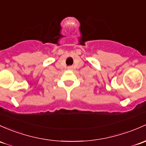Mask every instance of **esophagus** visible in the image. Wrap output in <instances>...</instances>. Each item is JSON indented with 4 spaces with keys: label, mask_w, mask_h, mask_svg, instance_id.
<instances>
[{
    "label": "esophagus",
    "mask_w": 146,
    "mask_h": 146,
    "mask_svg": "<svg viewBox=\"0 0 146 146\" xmlns=\"http://www.w3.org/2000/svg\"><path fill=\"white\" fill-rule=\"evenodd\" d=\"M68 70H72V69H73V67H72V66H68Z\"/></svg>",
    "instance_id": "1"
}]
</instances>
